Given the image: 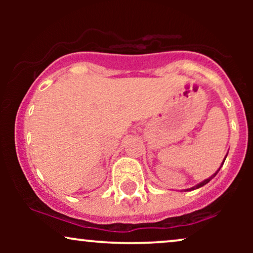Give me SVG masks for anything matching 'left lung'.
Returning a JSON list of instances; mask_svg holds the SVG:
<instances>
[{"mask_svg": "<svg viewBox=\"0 0 253 253\" xmlns=\"http://www.w3.org/2000/svg\"><path fill=\"white\" fill-rule=\"evenodd\" d=\"M228 153V152H227ZM226 157H227V155H226ZM226 157H225V159H226ZM225 159H223V162H222V163H221V165H220V168H219V169H217V171H216V172L215 173H213V175H211V177H208V178L207 179H205V181H202L201 183H199V184H196L195 185V187H193V188H189V189H185V190H187V191H190V190H195V189H199V188H201V187H203V185H205V184H207V183L208 182H210L211 181V179H213L214 178V177H215L216 176V173L217 172H219V170L220 169H221V167H222V165H223V163H225Z\"/></svg>", "mask_w": 253, "mask_h": 253, "instance_id": "1", "label": "left lung"}]
</instances>
